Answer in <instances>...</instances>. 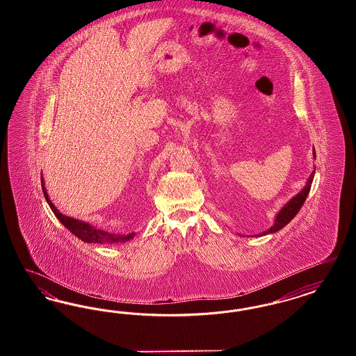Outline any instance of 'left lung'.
<instances>
[{
  "label": "left lung",
  "mask_w": 356,
  "mask_h": 356,
  "mask_svg": "<svg viewBox=\"0 0 356 356\" xmlns=\"http://www.w3.org/2000/svg\"><path fill=\"white\" fill-rule=\"evenodd\" d=\"M314 157H316L315 152H314ZM314 175H315V170H312V173L309 175V179H308V181H307L305 188H303L296 196H293V197L279 211V213L276 215V219H275V222H273V225H272L271 228L267 229V231H264L263 234H259V236H264V235H268V234L277 232L279 229H282L283 227H286L288 222L296 216V213L300 211L302 205L305 204V199H307V196H308V192H309V189H311V184H312V180H314Z\"/></svg>",
  "instance_id": "8db88e82"
}]
</instances>
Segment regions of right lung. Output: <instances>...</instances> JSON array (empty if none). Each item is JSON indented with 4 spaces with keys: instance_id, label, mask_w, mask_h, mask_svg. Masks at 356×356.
Returning a JSON list of instances; mask_svg holds the SVG:
<instances>
[{
    "instance_id": "add662e5",
    "label": "right lung",
    "mask_w": 356,
    "mask_h": 356,
    "mask_svg": "<svg viewBox=\"0 0 356 356\" xmlns=\"http://www.w3.org/2000/svg\"><path fill=\"white\" fill-rule=\"evenodd\" d=\"M41 184H42V192H44V196L47 199V202L49 204L53 213L56 215V218L58 220L63 222L64 227H67L69 231L74 235V236L81 238L85 243H109V244H120V243H125L131 238H134L136 234L132 232L129 235H115V234H109V232H105L102 229H96L93 225L84 222V221L77 220V219H73V218H69L63 215L57 208L56 205L51 203L48 193H47V189L44 186V180L41 179Z\"/></svg>"
}]
</instances>
